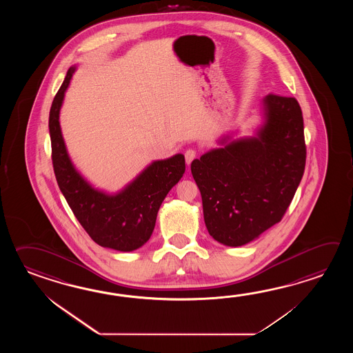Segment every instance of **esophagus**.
I'll use <instances>...</instances> for the list:
<instances>
[{"label":"esophagus","mask_w":353,"mask_h":353,"mask_svg":"<svg viewBox=\"0 0 353 353\" xmlns=\"http://www.w3.org/2000/svg\"><path fill=\"white\" fill-rule=\"evenodd\" d=\"M184 157H185V163H187L188 165H190V163L194 160L195 157H196V152L193 149H188L185 152H184Z\"/></svg>","instance_id":"34e87169"}]
</instances>
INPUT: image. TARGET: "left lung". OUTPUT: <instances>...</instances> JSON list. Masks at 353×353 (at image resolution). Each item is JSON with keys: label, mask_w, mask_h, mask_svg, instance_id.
Wrapping results in <instances>:
<instances>
[{"label": "left lung", "mask_w": 353, "mask_h": 353, "mask_svg": "<svg viewBox=\"0 0 353 353\" xmlns=\"http://www.w3.org/2000/svg\"><path fill=\"white\" fill-rule=\"evenodd\" d=\"M261 116L254 135H223L221 148L190 165L205 227L225 246H243L279 223L304 174L307 149L298 101L268 94Z\"/></svg>", "instance_id": "left-lung-1"}]
</instances>
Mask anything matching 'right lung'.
Listing matches in <instances>:
<instances>
[{
  "instance_id": "obj_1",
  "label": "right lung",
  "mask_w": 353,
  "mask_h": 353,
  "mask_svg": "<svg viewBox=\"0 0 353 353\" xmlns=\"http://www.w3.org/2000/svg\"><path fill=\"white\" fill-rule=\"evenodd\" d=\"M75 69V65L68 69L49 113L55 178L92 240L121 252L135 251L150 239L161 203L185 172L184 155L152 161L117 193L93 187L73 164L60 128V108Z\"/></svg>"
}]
</instances>
